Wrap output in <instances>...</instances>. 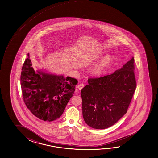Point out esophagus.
Here are the masks:
<instances>
[{
	"instance_id": "34e87169",
	"label": "esophagus",
	"mask_w": 158,
	"mask_h": 158,
	"mask_svg": "<svg viewBox=\"0 0 158 158\" xmlns=\"http://www.w3.org/2000/svg\"><path fill=\"white\" fill-rule=\"evenodd\" d=\"M83 87H84V85L83 84H80V85H78L77 86V89L81 91V89H83Z\"/></svg>"
}]
</instances>
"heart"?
I'll list each match as a JSON object with an SVG mask.
<instances>
[{
  "label": "heart",
  "instance_id": "b5f03b06",
  "mask_svg": "<svg viewBox=\"0 0 158 158\" xmlns=\"http://www.w3.org/2000/svg\"><path fill=\"white\" fill-rule=\"evenodd\" d=\"M111 58L110 56H106L103 58L92 67V73L94 75H100L109 66L110 63H111Z\"/></svg>",
  "mask_w": 158,
  "mask_h": 158
}]
</instances>
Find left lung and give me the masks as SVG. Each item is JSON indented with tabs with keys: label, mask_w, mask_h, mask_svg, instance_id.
I'll list each match as a JSON object with an SVG mask.
<instances>
[{
	"label": "left lung",
	"mask_w": 158,
	"mask_h": 158,
	"mask_svg": "<svg viewBox=\"0 0 158 158\" xmlns=\"http://www.w3.org/2000/svg\"><path fill=\"white\" fill-rule=\"evenodd\" d=\"M134 69L132 57L111 74L88 79L81 94L83 119L89 126L106 129L126 114L136 86Z\"/></svg>",
	"instance_id": "1"
}]
</instances>
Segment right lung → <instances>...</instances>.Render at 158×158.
I'll return each instance as SVG.
<instances>
[{"mask_svg":"<svg viewBox=\"0 0 158 158\" xmlns=\"http://www.w3.org/2000/svg\"><path fill=\"white\" fill-rule=\"evenodd\" d=\"M77 83L73 78L35 71L29 53L22 69L23 100L30 111L41 120L50 122L60 118Z\"/></svg>","mask_w":158,"mask_h":158,"instance_id":"add662e5","label":"right lung"}]
</instances>
